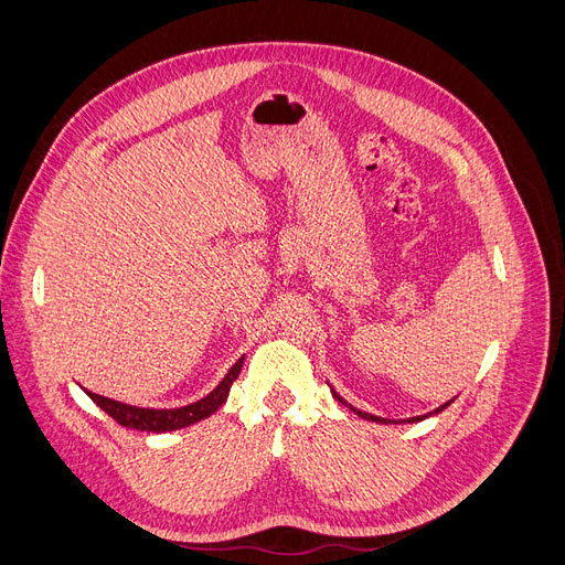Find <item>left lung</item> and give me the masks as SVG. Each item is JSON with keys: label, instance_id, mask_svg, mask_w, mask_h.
I'll list each match as a JSON object with an SVG mask.
<instances>
[{"label": "left lung", "instance_id": "obj_1", "mask_svg": "<svg viewBox=\"0 0 565 565\" xmlns=\"http://www.w3.org/2000/svg\"><path fill=\"white\" fill-rule=\"evenodd\" d=\"M332 393H334V398H337V401H339V403H344V405H349V403H347V401H344V398H341V396H339V393H337V391H332ZM452 401H455V398H452ZM452 401H448V403H446V405H440V407H436V409H434V413H436V415H438V413H440V409H446V407H448V405H450V403H452ZM349 407H351V409H353V413H355V415H358V417H363V419H370V422H380V424H391V419H384V417H374V415H370V413H363V409H358V407H353V405H349ZM434 413H429V415H434ZM429 415H419V417H409V419H405V422H422V419H426V417H429ZM393 424H396V422H393Z\"/></svg>", "mask_w": 565, "mask_h": 565}]
</instances>
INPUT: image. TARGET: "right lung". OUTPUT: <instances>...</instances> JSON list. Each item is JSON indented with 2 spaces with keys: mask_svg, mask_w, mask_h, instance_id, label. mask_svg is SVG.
<instances>
[{
  "mask_svg": "<svg viewBox=\"0 0 565 565\" xmlns=\"http://www.w3.org/2000/svg\"><path fill=\"white\" fill-rule=\"evenodd\" d=\"M243 361H237L221 384L210 393V396L200 398L198 403L183 405V407H174V409H152V407H136V405H127L119 403L106 396H98V393L87 391V396L106 413L122 426H129V429H139V431H152V434H164V431H177L183 429V426H191L195 422L207 419L210 415H214L216 409L226 403L228 391L233 386V382L237 380V374L243 370Z\"/></svg>",
  "mask_w": 565,
  "mask_h": 565,
  "instance_id": "obj_1",
  "label": "right lung"
}]
</instances>
